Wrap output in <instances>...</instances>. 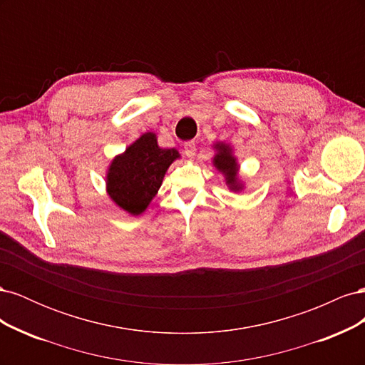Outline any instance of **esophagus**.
Wrapping results in <instances>:
<instances>
[{"instance_id":"34e87169","label":"esophagus","mask_w":365,"mask_h":365,"mask_svg":"<svg viewBox=\"0 0 365 365\" xmlns=\"http://www.w3.org/2000/svg\"><path fill=\"white\" fill-rule=\"evenodd\" d=\"M184 153L187 157H195V153H196L195 141H185L184 143Z\"/></svg>"}]
</instances>
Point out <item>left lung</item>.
Wrapping results in <instances>:
<instances>
[{
    "mask_svg": "<svg viewBox=\"0 0 365 365\" xmlns=\"http://www.w3.org/2000/svg\"><path fill=\"white\" fill-rule=\"evenodd\" d=\"M215 148L217 150L213 160L215 168L225 175L227 184L230 185L231 190L235 192L242 190V184L237 180V163H236V158L233 157L231 148L228 145H224V143H217Z\"/></svg>",
    "mask_w": 365,
    "mask_h": 365,
    "instance_id": "left-lung-1",
    "label": "left lung"
}]
</instances>
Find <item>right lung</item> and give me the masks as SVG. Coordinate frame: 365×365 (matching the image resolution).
I'll list each match as a JSON object with an SVG mask.
<instances>
[{"mask_svg": "<svg viewBox=\"0 0 365 365\" xmlns=\"http://www.w3.org/2000/svg\"><path fill=\"white\" fill-rule=\"evenodd\" d=\"M178 157V150L161 149L157 135L146 132L109 165L108 195L129 215H141L157 195L165 170Z\"/></svg>", "mask_w": 365, "mask_h": 365, "instance_id": "obj_1", "label": "right lung"}]
</instances>
